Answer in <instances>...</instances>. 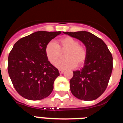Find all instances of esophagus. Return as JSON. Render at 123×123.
<instances>
[{
  "label": "esophagus",
  "instance_id": "34e87169",
  "mask_svg": "<svg viewBox=\"0 0 123 123\" xmlns=\"http://www.w3.org/2000/svg\"><path fill=\"white\" fill-rule=\"evenodd\" d=\"M59 73L60 74H63L64 73V70H62V69H59Z\"/></svg>",
  "mask_w": 123,
  "mask_h": 123
}]
</instances>
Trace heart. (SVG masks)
I'll list each match as a JSON object with an SVG mask.
<instances>
[{"label": "heart", "instance_id": "1", "mask_svg": "<svg viewBox=\"0 0 123 123\" xmlns=\"http://www.w3.org/2000/svg\"><path fill=\"white\" fill-rule=\"evenodd\" d=\"M45 54L52 64H55L61 56V51H66L64 54L65 59L58 61L55 64L56 67L60 69L73 68L83 65L87 56L86 47L79 44V41L70 36H66L58 40L56 44L53 41L47 44L45 49Z\"/></svg>", "mask_w": 123, "mask_h": 123}]
</instances>
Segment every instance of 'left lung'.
<instances>
[{"label": "left lung", "mask_w": 123, "mask_h": 123, "mask_svg": "<svg viewBox=\"0 0 123 123\" xmlns=\"http://www.w3.org/2000/svg\"><path fill=\"white\" fill-rule=\"evenodd\" d=\"M86 45L87 56L81 70L73 71L70 90L74 97L86 101L97 99L106 90L113 69V56L105 42L87 31L64 32Z\"/></svg>", "instance_id": "obj_1"}]
</instances>
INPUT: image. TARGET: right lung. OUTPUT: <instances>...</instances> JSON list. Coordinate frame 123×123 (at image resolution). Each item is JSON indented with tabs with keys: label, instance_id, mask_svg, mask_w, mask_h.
<instances>
[{
	"label": "right lung",
	"instance_id": "right-lung-1",
	"mask_svg": "<svg viewBox=\"0 0 123 123\" xmlns=\"http://www.w3.org/2000/svg\"><path fill=\"white\" fill-rule=\"evenodd\" d=\"M61 32L37 31L14 44L8 55V72L15 90L24 98L39 100L52 93L60 73L48 60L45 49Z\"/></svg>",
	"mask_w": 123,
	"mask_h": 123
}]
</instances>
